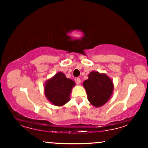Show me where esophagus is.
I'll return each mask as SVG.
<instances>
[{
  "mask_svg": "<svg viewBox=\"0 0 148 148\" xmlns=\"http://www.w3.org/2000/svg\"><path fill=\"white\" fill-rule=\"evenodd\" d=\"M75 81H76V84H81V79H80V78H76V79H75Z\"/></svg>",
  "mask_w": 148,
  "mask_h": 148,
  "instance_id": "obj_1",
  "label": "esophagus"
}]
</instances>
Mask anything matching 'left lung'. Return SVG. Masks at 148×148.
<instances>
[{
    "label": "left lung",
    "mask_w": 148,
    "mask_h": 148,
    "mask_svg": "<svg viewBox=\"0 0 148 148\" xmlns=\"http://www.w3.org/2000/svg\"><path fill=\"white\" fill-rule=\"evenodd\" d=\"M88 99L95 107L103 106L111 97L113 90V81L104 74L92 72L84 82Z\"/></svg>",
    "instance_id": "left-lung-1"
}]
</instances>
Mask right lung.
Listing matches in <instances>:
<instances>
[{"instance_id":"add662e5","label":"right lung","mask_w":148,"mask_h":148,"mask_svg":"<svg viewBox=\"0 0 148 148\" xmlns=\"http://www.w3.org/2000/svg\"><path fill=\"white\" fill-rule=\"evenodd\" d=\"M75 86L72 80L58 72L45 84V92L48 100L56 106H62L69 101L72 88Z\"/></svg>"}]
</instances>
